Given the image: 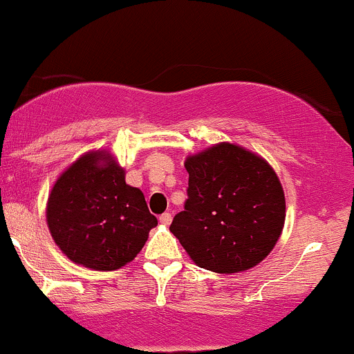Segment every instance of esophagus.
Here are the masks:
<instances>
[{
  "label": "esophagus",
  "mask_w": 354,
  "mask_h": 354,
  "mask_svg": "<svg viewBox=\"0 0 354 354\" xmlns=\"http://www.w3.org/2000/svg\"><path fill=\"white\" fill-rule=\"evenodd\" d=\"M159 220H160L162 225H169V223L172 222V215H170V214H162L160 217H159Z\"/></svg>",
  "instance_id": "34e87169"
}]
</instances>
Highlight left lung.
I'll return each mask as SVG.
<instances>
[{
  "instance_id": "obj_1",
  "label": "left lung",
  "mask_w": 354,
  "mask_h": 354,
  "mask_svg": "<svg viewBox=\"0 0 354 354\" xmlns=\"http://www.w3.org/2000/svg\"><path fill=\"white\" fill-rule=\"evenodd\" d=\"M189 189L170 232L201 268L236 273L259 265L280 239L285 194L275 170L240 145L187 157Z\"/></svg>"
}]
</instances>
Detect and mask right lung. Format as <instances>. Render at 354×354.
<instances>
[{
  "label": "right lung",
  "instance_id": "1",
  "mask_svg": "<svg viewBox=\"0 0 354 354\" xmlns=\"http://www.w3.org/2000/svg\"><path fill=\"white\" fill-rule=\"evenodd\" d=\"M46 220L62 253L97 272L134 260L157 225L144 194L126 184V172L107 151L87 152L61 174Z\"/></svg>",
  "mask_w": 354,
  "mask_h": 354
}]
</instances>
